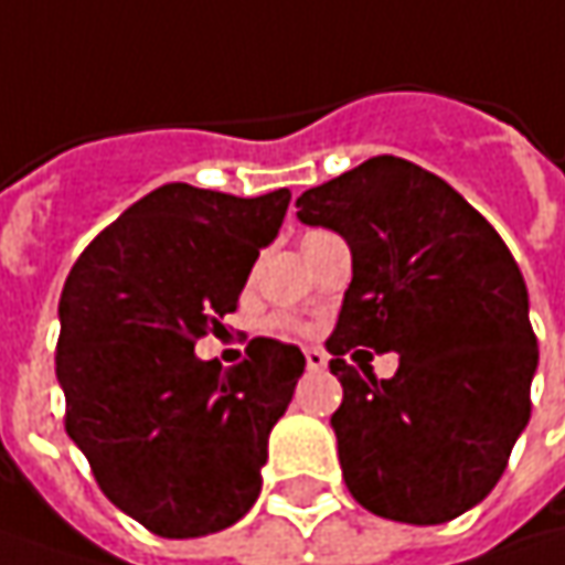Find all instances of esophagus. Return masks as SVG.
Returning a JSON list of instances; mask_svg holds the SVG:
<instances>
[{
  "label": "esophagus",
  "instance_id": "1",
  "mask_svg": "<svg viewBox=\"0 0 565 565\" xmlns=\"http://www.w3.org/2000/svg\"><path fill=\"white\" fill-rule=\"evenodd\" d=\"M326 366H329V354H326V351H319V348H309V351H307V370L319 373V370H326Z\"/></svg>",
  "mask_w": 565,
  "mask_h": 565
}]
</instances>
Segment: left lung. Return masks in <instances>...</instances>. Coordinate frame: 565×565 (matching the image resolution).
<instances>
[{"mask_svg": "<svg viewBox=\"0 0 565 565\" xmlns=\"http://www.w3.org/2000/svg\"><path fill=\"white\" fill-rule=\"evenodd\" d=\"M297 209L354 258L326 341L344 388L331 427L351 497L407 525L458 519L503 478L531 417L537 338L515 258L452 185L392 154L307 189ZM366 347L399 354L392 381L372 376Z\"/></svg>", "mask_w": 565, "mask_h": 565, "instance_id": "obj_1", "label": "left lung"}]
</instances>
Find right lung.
Instances as JSON below:
<instances>
[{
	"mask_svg": "<svg viewBox=\"0 0 565 565\" xmlns=\"http://www.w3.org/2000/svg\"><path fill=\"white\" fill-rule=\"evenodd\" d=\"M287 205V189L236 199L167 183L94 236L65 278V433L107 500L160 537L214 534L258 500L268 433L307 356L256 338L224 370L195 341L224 329Z\"/></svg>",
	"mask_w": 565,
	"mask_h": 565,
	"instance_id": "obj_1",
	"label": "right lung"
}]
</instances>
